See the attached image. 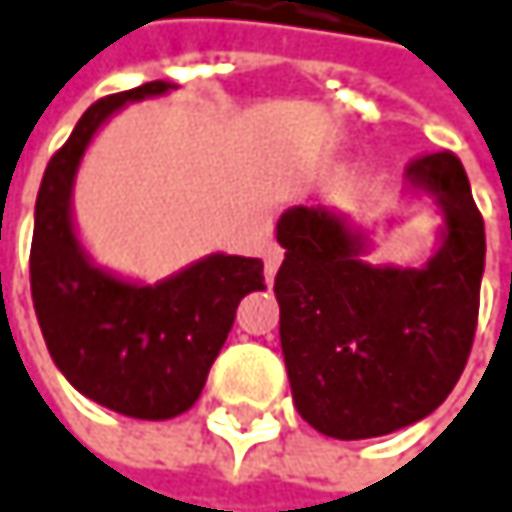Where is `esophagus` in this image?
<instances>
[{
  "label": "esophagus",
  "instance_id": "esophagus-1",
  "mask_svg": "<svg viewBox=\"0 0 512 512\" xmlns=\"http://www.w3.org/2000/svg\"><path fill=\"white\" fill-rule=\"evenodd\" d=\"M281 260H284L281 249L269 243V246H266V281H272V278H275V272H278Z\"/></svg>",
  "mask_w": 512,
  "mask_h": 512
}]
</instances>
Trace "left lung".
<instances>
[{
  "mask_svg": "<svg viewBox=\"0 0 512 512\" xmlns=\"http://www.w3.org/2000/svg\"><path fill=\"white\" fill-rule=\"evenodd\" d=\"M404 202L440 213L419 266L372 263L375 231L328 208L284 210L275 275L281 351L296 410L334 440L384 437L454 390L478 325L487 237L463 163L437 152L404 169ZM398 216H387L393 228Z\"/></svg>",
  "mask_w": 512,
  "mask_h": 512,
  "instance_id": "8db88e82",
  "label": "left lung"
}]
</instances>
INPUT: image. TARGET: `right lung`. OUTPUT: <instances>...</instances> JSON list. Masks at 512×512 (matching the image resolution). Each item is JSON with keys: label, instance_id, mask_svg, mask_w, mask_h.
Masks as SVG:
<instances>
[{"label": "right lung", "instance_id": "add662e5", "mask_svg": "<svg viewBox=\"0 0 512 512\" xmlns=\"http://www.w3.org/2000/svg\"><path fill=\"white\" fill-rule=\"evenodd\" d=\"M172 90L149 81L84 111L43 172L31 240V299L55 366L90 401L149 422L196 404L237 304L266 290L257 257L213 252L146 284L99 266L78 237L72 190L87 146L125 105Z\"/></svg>", "mask_w": 512, "mask_h": 512}]
</instances>
